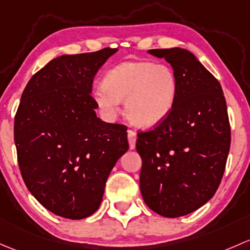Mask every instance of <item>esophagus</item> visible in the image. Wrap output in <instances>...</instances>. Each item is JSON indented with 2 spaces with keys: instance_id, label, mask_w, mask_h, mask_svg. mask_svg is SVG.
<instances>
[{
  "instance_id": "esophagus-1",
  "label": "esophagus",
  "mask_w": 250,
  "mask_h": 250,
  "mask_svg": "<svg viewBox=\"0 0 250 250\" xmlns=\"http://www.w3.org/2000/svg\"><path fill=\"white\" fill-rule=\"evenodd\" d=\"M127 140H128V146H130V149L136 148V141H137V135L136 132H133L132 130L127 131Z\"/></svg>"
}]
</instances>
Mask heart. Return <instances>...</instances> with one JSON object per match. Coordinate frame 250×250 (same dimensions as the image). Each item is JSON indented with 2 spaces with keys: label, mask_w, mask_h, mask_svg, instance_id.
I'll use <instances>...</instances> for the list:
<instances>
[{
  "label": "heart",
  "mask_w": 250,
  "mask_h": 250,
  "mask_svg": "<svg viewBox=\"0 0 250 250\" xmlns=\"http://www.w3.org/2000/svg\"><path fill=\"white\" fill-rule=\"evenodd\" d=\"M177 94L178 81L169 66L131 60L110 68L92 96L107 117H114L124 100V114L128 123L136 127L150 128L168 117Z\"/></svg>",
  "instance_id": "heart-1"
}]
</instances>
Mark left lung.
I'll list each match as a JSON object with an SVG mask.
<instances>
[{
  "label": "left lung",
  "instance_id": "1",
  "mask_svg": "<svg viewBox=\"0 0 250 250\" xmlns=\"http://www.w3.org/2000/svg\"><path fill=\"white\" fill-rule=\"evenodd\" d=\"M148 53L171 65L178 94L160 125L138 133L140 188L151 210L178 218L202 207L219 187L231 142L228 108L219 82L189 50Z\"/></svg>",
  "mask_w": 250,
  "mask_h": 250
}]
</instances>
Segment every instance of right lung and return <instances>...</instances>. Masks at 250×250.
<instances>
[{
	"instance_id": "add662e5",
	"label": "right lung",
	"mask_w": 250,
	"mask_h": 250,
	"mask_svg": "<svg viewBox=\"0 0 250 250\" xmlns=\"http://www.w3.org/2000/svg\"><path fill=\"white\" fill-rule=\"evenodd\" d=\"M117 51L53 59L21 95L14 119L20 172L35 199L62 218L99 209L108 176L128 149L126 126L97 118L90 95L96 72Z\"/></svg>"
}]
</instances>
